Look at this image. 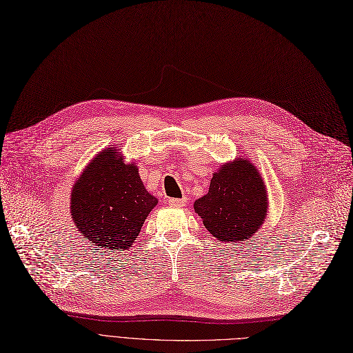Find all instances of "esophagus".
<instances>
[{
	"label": "esophagus",
	"instance_id": "34e87169",
	"mask_svg": "<svg viewBox=\"0 0 353 353\" xmlns=\"http://www.w3.org/2000/svg\"><path fill=\"white\" fill-rule=\"evenodd\" d=\"M188 202L186 198H181V199H168V203L172 206H185Z\"/></svg>",
	"mask_w": 353,
	"mask_h": 353
}]
</instances>
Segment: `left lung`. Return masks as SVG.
Segmentation results:
<instances>
[{
  "label": "left lung",
  "mask_w": 353,
  "mask_h": 353,
  "mask_svg": "<svg viewBox=\"0 0 353 353\" xmlns=\"http://www.w3.org/2000/svg\"><path fill=\"white\" fill-rule=\"evenodd\" d=\"M193 208L218 241L243 243L254 237L266 221V183L253 161L240 157L216 170L210 192Z\"/></svg>",
  "instance_id": "left-lung-1"
}]
</instances>
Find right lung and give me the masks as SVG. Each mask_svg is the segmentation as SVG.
I'll list each match as a JSON object with an SVG mask.
<instances>
[{"label": "right lung", "instance_id": "1", "mask_svg": "<svg viewBox=\"0 0 353 353\" xmlns=\"http://www.w3.org/2000/svg\"><path fill=\"white\" fill-rule=\"evenodd\" d=\"M159 203L121 148L96 154L72 186L70 212L77 231L97 250L122 253L138 239L143 221Z\"/></svg>", "mask_w": 353, "mask_h": 353}]
</instances>
